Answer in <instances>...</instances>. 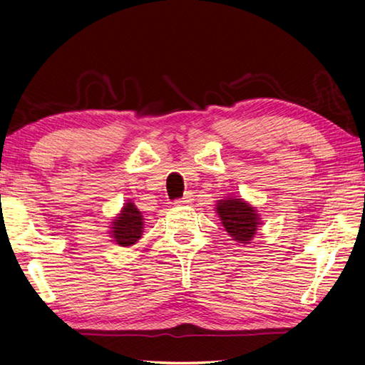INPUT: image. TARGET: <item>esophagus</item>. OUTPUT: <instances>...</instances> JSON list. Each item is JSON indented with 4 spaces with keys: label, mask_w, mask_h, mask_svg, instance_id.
Instances as JSON below:
<instances>
[{
    "label": "esophagus",
    "mask_w": 365,
    "mask_h": 365,
    "mask_svg": "<svg viewBox=\"0 0 365 365\" xmlns=\"http://www.w3.org/2000/svg\"><path fill=\"white\" fill-rule=\"evenodd\" d=\"M191 201H193V195H191V193H185V196L178 197V200L174 201V205H177V206H185V205H188V202H191Z\"/></svg>",
    "instance_id": "1"
}]
</instances>
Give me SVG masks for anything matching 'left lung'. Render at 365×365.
<instances>
[{
  "mask_svg": "<svg viewBox=\"0 0 365 365\" xmlns=\"http://www.w3.org/2000/svg\"><path fill=\"white\" fill-rule=\"evenodd\" d=\"M217 212L225 230L235 242L245 245L251 242L259 225V217L255 207L243 200L228 197V200L219 201Z\"/></svg>",
  "mask_w": 365,
  "mask_h": 365,
  "instance_id": "8db88e82",
  "label": "left lung"
}]
</instances>
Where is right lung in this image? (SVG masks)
Instances as JSON below:
<instances>
[{
	"label": "right lung",
	"instance_id": "add662e5",
	"mask_svg": "<svg viewBox=\"0 0 365 365\" xmlns=\"http://www.w3.org/2000/svg\"><path fill=\"white\" fill-rule=\"evenodd\" d=\"M113 225L114 242L120 246H132L141 238L143 217L133 202H127L119 217L113 222Z\"/></svg>",
	"mask_w": 365,
	"mask_h": 365
}]
</instances>
